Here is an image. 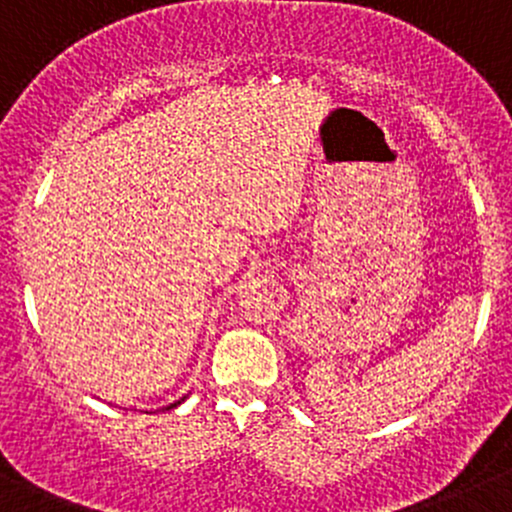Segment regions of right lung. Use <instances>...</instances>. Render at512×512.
I'll return each mask as SVG.
<instances>
[{"label":"right lung","mask_w":512,"mask_h":512,"mask_svg":"<svg viewBox=\"0 0 512 512\" xmlns=\"http://www.w3.org/2000/svg\"><path fill=\"white\" fill-rule=\"evenodd\" d=\"M179 402H182V399H179ZM179 402H175V404H170V407H165V409H175V407H177V404H179Z\"/></svg>","instance_id":"obj_1"}]
</instances>
